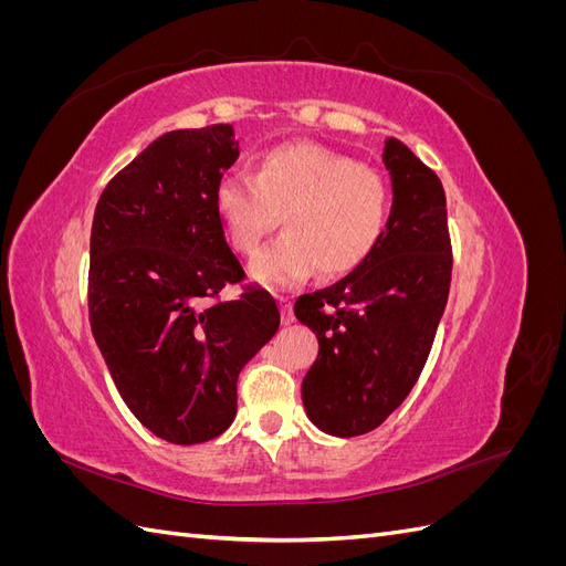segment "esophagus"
<instances>
[{
    "label": "esophagus",
    "instance_id": "1",
    "mask_svg": "<svg viewBox=\"0 0 566 566\" xmlns=\"http://www.w3.org/2000/svg\"><path fill=\"white\" fill-rule=\"evenodd\" d=\"M279 302H281V312H283V323H293V321H295L293 300L285 297V295H281V297H279Z\"/></svg>",
    "mask_w": 566,
    "mask_h": 566
}]
</instances>
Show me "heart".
<instances>
[{
	"instance_id": "b5f03b06",
	"label": "heart",
	"mask_w": 566,
	"mask_h": 566,
	"mask_svg": "<svg viewBox=\"0 0 566 566\" xmlns=\"http://www.w3.org/2000/svg\"><path fill=\"white\" fill-rule=\"evenodd\" d=\"M214 208L231 248L245 256L264 248L281 217L285 235L252 273L269 285H290L314 269L337 279L361 266L382 241L391 188L370 165L316 144H290L264 153L254 177L221 179Z\"/></svg>"
}]
</instances>
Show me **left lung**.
Masks as SVG:
<instances>
[{
  "instance_id": "8db88e82",
  "label": "left lung",
  "mask_w": 566,
  "mask_h": 566,
  "mask_svg": "<svg viewBox=\"0 0 566 566\" xmlns=\"http://www.w3.org/2000/svg\"><path fill=\"white\" fill-rule=\"evenodd\" d=\"M382 160L394 191L382 241L349 276L295 302V316L318 337L302 401L333 437L366 434L401 406L430 356L451 287L439 177L399 139L385 142Z\"/></svg>"
}]
</instances>
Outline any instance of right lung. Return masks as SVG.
<instances>
[{"mask_svg":"<svg viewBox=\"0 0 566 566\" xmlns=\"http://www.w3.org/2000/svg\"><path fill=\"white\" fill-rule=\"evenodd\" d=\"M238 158L231 125L167 132L108 181L92 224L90 321L113 382L153 434L179 447L235 418L238 375L281 314L227 243L214 191Z\"/></svg>","mask_w":566,"mask_h":566,"instance_id":"add662e5","label":"right lung"}]
</instances>
